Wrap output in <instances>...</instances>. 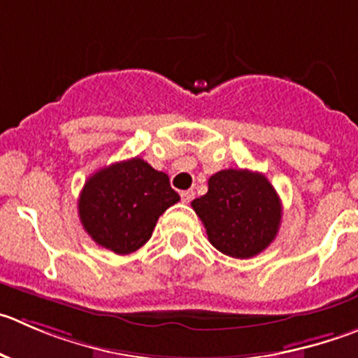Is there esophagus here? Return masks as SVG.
Segmentation results:
<instances>
[{
    "label": "esophagus",
    "instance_id": "1",
    "mask_svg": "<svg viewBox=\"0 0 358 358\" xmlns=\"http://www.w3.org/2000/svg\"><path fill=\"white\" fill-rule=\"evenodd\" d=\"M181 199L185 203H189L193 199H195V192H193V189H186V192L181 193Z\"/></svg>",
    "mask_w": 358,
    "mask_h": 358
}]
</instances>
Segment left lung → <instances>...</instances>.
Masks as SVG:
<instances>
[{"label": "left lung", "instance_id": "8db88e82", "mask_svg": "<svg viewBox=\"0 0 358 358\" xmlns=\"http://www.w3.org/2000/svg\"><path fill=\"white\" fill-rule=\"evenodd\" d=\"M209 243L232 258H251L275 239L283 207L274 186L260 172L220 170L209 177L206 195L192 202Z\"/></svg>", "mask_w": 358, "mask_h": 358}]
</instances>
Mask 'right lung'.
Returning a JSON list of instances; mask_svg holds the SVG:
<instances>
[{"instance_id": "right-lung-1", "label": "right lung", "mask_w": 358, "mask_h": 358, "mask_svg": "<svg viewBox=\"0 0 358 358\" xmlns=\"http://www.w3.org/2000/svg\"><path fill=\"white\" fill-rule=\"evenodd\" d=\"M177 202L166 173L131 158L87 179L79 196V217L98 246L130 255L151 239L158 217Z\"/></svg>"}]
</instances>
